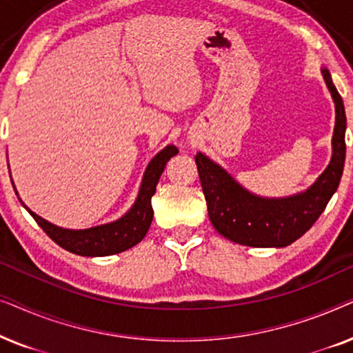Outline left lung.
Listing matches in <instances>:
<instances>
[{"instance_id":"8db88e82","label":"left lung","mask_w":353,"mask_h":353,"mask_svg":"<svg viewBox=\"0 0 353 353\" xmlns=\"http://www.w3.org/2000/svg\"><path fill=\"white\" fill-rule=\"evenodd\" d=\"M321 72L336 104L332 159L307 191L284 199H263L245 191L204 154L194 157L209 219L226 239L250 248H286L312 228L336 192L345 162V110L330 72Z\"/></svg>"}]
</instances>
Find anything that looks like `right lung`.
<instances>
[{
	"instance_id": "add662e5",
	"label": "right lung",
	"mask_w": 353,
	"mask_h": 353,
	"mask_svg": "<svg viewBox=\"0 0 353 353\" xmlns=\"http://www.w3.org/2000/svg\"><path fill=\"white\" fill-rule=\"evenodd\" d=\"M176 154L178 149L170 144L149 162L133 207L122 219L112 221V223L94 226V228L88 230H64L33 214L28 207H23L57 245L72 254L83 255V257H104V255L123 252V250L141 243V239L146 236L154 215L151 197L156 192L159 178H161L167 162Z\"/></svg>"
}]
</instances>
